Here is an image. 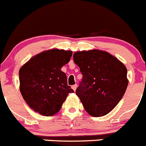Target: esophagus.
I'll use <instances>...</instances> for the list:
<instances>
[{
    "mask_svg": "<svg viewBox=\"0 0 146 146\" xmlns=\"http://www.w3.org/2000/svg\"><path fill=\"white\" fill-rule=\"evenodd\" d=\"M71 88H73V90H74V91H76V88H77V85H76V84L73 85V86H72Z\"/></svg>",
    "mask_w": 146,
    "mask_h": 146,
    "instance_id": "esophagus-1",
    "label": "esophagus"
}]
</instances>
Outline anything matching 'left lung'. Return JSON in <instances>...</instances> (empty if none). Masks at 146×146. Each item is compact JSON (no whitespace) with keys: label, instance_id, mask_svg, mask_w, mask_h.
I'll return each mask as SVG.
<instances>
[{"label":"left lung","instance_id":"8db88e82","mask_svg":"<svg viewBox=\"0 0 146 146\" xmlns=\"http://www.w3.org/2000/svg\"><path fill=\"white\" fill-rule=\"evenodd\" d=\"M73 60L83 78L76 93L85 110L93 117L111 112L123 96L128 80L127 68L117 58L106 51H77Z\"/></svg>","mask_w":146,"mask_h":146}]
</instances>
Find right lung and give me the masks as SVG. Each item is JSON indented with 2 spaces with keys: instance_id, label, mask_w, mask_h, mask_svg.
Listing matches in <instances>:
<instances>
[{
  "instance_id": "add662e5",
  "label": "right lung",
  "mask_w": 146,
  "mask_h": 146,
  "mask_svg": "<svg viewBox=\"0 0 146 146\" xmlns=\"http://www.w3.org/2000/svg\"><path fill=\"white\" fill-rule=\"evenodd\" d=\"M71 50L51 49L30 59L19 70L20 90L35 112L51 116L60 110L68 93L67 77L60 69L70 60Z\"/></svg>"
}]
</instances>
